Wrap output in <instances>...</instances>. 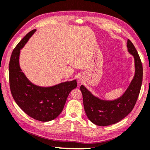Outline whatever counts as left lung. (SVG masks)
<instances>
[{"instance_id":"left-lung-1","label":"left lung","mask_w":150,"mask_h":150,"mask_svg":"<svg viewBox=\"0 0 150 150\" xmlns=\"http://www.w3.org/2000/svg\"><path fill=\"white\" fill-rule=\"evenodd\" d=\"M127 51L134 61V75L125 92L113 100L101 99L93 95L84 85L81 86L85 112L88 119L99 126H107L118 123L129 114L137 101L142 83L143 69L137 49L129 40Z\"/></svg>"}]
</instances>
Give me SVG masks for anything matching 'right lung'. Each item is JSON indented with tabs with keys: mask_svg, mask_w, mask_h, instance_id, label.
<instances>
[{
	"mask_svg": "<svg viewBox=\"0 0 150 150\" xmlns=\"http://www.w3.org/2000/svg\"><path fill=\"white\" fill-rule=\"evenodd\" d=\"M36 30L28 32L13 49L9 64V81L11 95L17 105L31 118L49 122L61 113L69 93L77 86V83L75 79L43 87L31 83L26 77L19 66L20 52Z\"/></svg>",
	"mask_w": 150,
	"mask_h": 150,
	"instance_id": "add662e5",
	"label": "right lung"
}]
</instances>
